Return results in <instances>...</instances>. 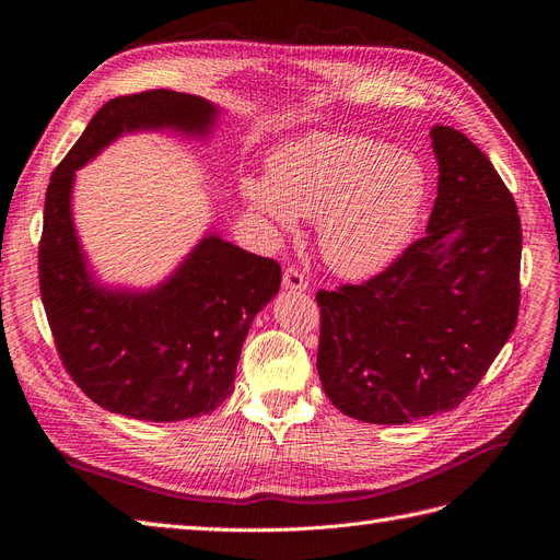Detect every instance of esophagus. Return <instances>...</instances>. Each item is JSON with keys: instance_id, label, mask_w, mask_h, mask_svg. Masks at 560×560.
<instances>
[{"instance_id": "34e87169", "label": "esophagus", "mask_w": 560, "mask_h": 560, "mask_svg": "<svg viewBox=\"0 0 560 560\" xmlns=\"http://www.w3.org/2000/svg\"><path fill=\"white\" fill-rule=\"evenodd\" d=\"M282 287L287 292H306L308 290V280L303 278V273L299 268H294V266H290V268H284V273H282Z\"/></svg>"}]
</instances>
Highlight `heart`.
<instances>
[{
  "label": "heart",
  "instance_id": "heart-1",
  "mask_svg": "<svg viewBox=\"0 0 560 560\" xmlns=\"http://www.w3.org/2000/svg\"><path fill=\"white\" fill-rule=\"evenodd\" d=\"M249 206L282 231L319 219V252L334 273L369 278L411 243L428 198V173L406 151L362 135H308L282 144L268 179L243 182Z\"/></svg>",
  "mask_w": 560,
  "mask_h": 560
}]
</instances>
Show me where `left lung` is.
Returning <instances> with one entry per match:
<instances>
[{
	"mask_svg": "<svg viewBox=\"0 0 560 560\" xmlns=\"http://www.w3.org/2000/svg\"><path fill=\"white\" fill-rule=\"evenodd\" d=\"M439 165L428 233L364 284L317 292V374L338 411L406 425L455 409L518 317L521 219L493 163L451 126L430 130Z\"/></svg>",
	"mask_w": 560,
	"mask_h": 560,
	"instance_id": "8db88e82",
	"label": "left lung"
}]
</instances>
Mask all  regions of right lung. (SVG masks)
<instances>
[{
	"mask_svg": "<svg viewBox=\"0 0 560 560\" xmlns=\"http://www.w3.org/2000/svg\"><path fill=\"white\" fill-rule=\"evenodd\" d=\"M222 114L175 91L114 97L91 118L50 175L39 245V287L65 369L103 409L147 422L212 413L233 393L252 319L280 290V266L208 231L156 287L95 278L72 191L79 167L126 132L173 130L206 140Z\"/></svg>",
	"mask_w": 560,
	"mask_h": 560,
	"instance_id": "obj_1",
	"label": "right lung"
}]
</instances>
